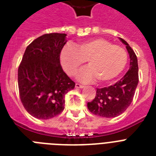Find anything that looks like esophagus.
<instances>
[{"label":"esophagus","mask_w":156,"mask_h":156,"mask_svg":"<svg viewBox=\"0 0 156 156\" xmlns=\"http://www.w3.org/2000/svg\"><path fill=\"white\" fill-rule=\"evenodd\" d=\"M75 87L76 88H83L84 87V86L82 85V84H79V83H76Z\"/></svg>","instance_id":"esophagus-1"}]
</instances>
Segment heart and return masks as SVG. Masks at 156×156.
<instances>
[{"mask_svg": "<svg viewBox=\"0 0 156 156\" xmlns=\"http://www.w3.org/2000/svg\"><path fill=\"white\" fill-rule=\"evenodd\" d=\"M60 60L69 76L75 75L87 60L90 67L83 69L78 78L84 82L97 78L100 83H108L122 73L128 61V54L121 46L97 38L79 43L75 47L66 45L61 50Z\"/></svg>", "mask_w": 156, "mask_h": 156, "instance_id": "heart-1", "label": "heart"}]
</instances>
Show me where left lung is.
<instances>
[{
    "label": "left lung",
    "instance_id": "left-lung-1",
    "mask_svg": "<svg viewBox=\"0 0 156 156\" xmlns=\"http://www.w3.org/2000/svg\"><path fill=\"white\" fill-rule=\"evenodd\" d=\"M126 45L129 55V69L121 80L114 85L96 89V95L91 102L87 103L90 112L103 117H116L126 111L133 101L138 83V66L137 56L126 40L121 38Z\"/></svg>",
    "mask_w": 156,
    "mask_h": 156
}]
</instances>
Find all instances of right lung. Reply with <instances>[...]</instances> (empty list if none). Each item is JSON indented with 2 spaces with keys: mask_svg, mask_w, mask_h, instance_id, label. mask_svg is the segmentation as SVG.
I'll list each match as a JSON object with an SVG mask.
<instances>
[{
  "mask_svg": "<svg viewBox=\"0 0 156 156\" xmlns=\"http://www.w3.org/2000/svg\"><path fill=\"white\" fill-rule=\"evenodd\" d=\"M66 36L49 33L35 39L27 47L18 67L20 100L35 118L46 120L62 112L65 95L75 87L60 62Z\"/></svg>",
  "mask_w": 156,
  "mask_h": 156,
  "instance_id": "add662e5",
  "label": "right lung"
}]
</instances>
